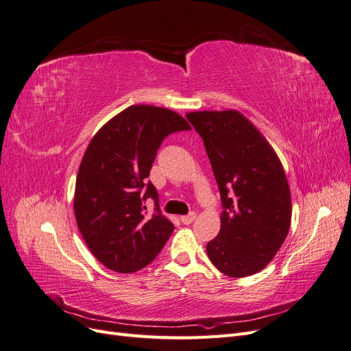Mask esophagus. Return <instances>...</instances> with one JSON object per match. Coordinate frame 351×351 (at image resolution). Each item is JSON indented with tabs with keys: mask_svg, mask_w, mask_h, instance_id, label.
I'll return each instance as SVG.
<instances>
[{
	"mask_svg": "<svg viewBox=\"0 0 351 351\" xmlns=\"http://www.w3.org/2000/svg\"><path fill=\"white\" fill-rule=\"evenodd\" d=\"M180 219H182V222H183L184 226H189V224H192V222L196 219V214H195V212H190L189 215H184V217H182Z\"/></svg>",
	"mask_w": 351,
	"mask_h": 351,
	"instance_id": "obj_1",
	"label": "esophagus"
}]
</instances>
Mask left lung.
<instances>
[{"instance_id": "8db88e82", "label": "left lung", "mask_w": 351, "mask_h": 351, "mask_svg": "<svg viewBox=\"0 0 351 351\" xmlns=\"http://www.w3.org/2000/svg\"><path fill=\"white\" fill-rule=\"evenodd\" d=\"M186 117L202 136L222 206L218 236L206 244L214 267L231 278L258 274L289 234L291 195L277 152L237 110Z\"/></svg>"}]
</instances>
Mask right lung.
Instances as JSON below:
<instances>
[{
    "instance_id": "right-lung-1",
    "label": "right lung",
    "mask_w": 351,
    "mask_h": 351,
    "mask_svg": "<svg viewBox=\"0 0 351 351\" xmlns=\"http://www.w3.org/2000/svg\"><path fill=\"white\" fill-rule=\"evenodd\" d=\"M190 129L173 110L130 105L92 137L77 171L73 208L84 243L104 267L120 274L139 271L171 236L174 226L165 215L143 212V200L158 199L146 178L164 137Z\"/></svg>"
}]
</instances>
